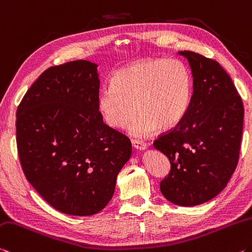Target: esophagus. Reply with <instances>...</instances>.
Listing matches in <instances>:
<instances>
[{
    "label": "esophagus",
    "instance_id": "1",
    "mask_svg": "<svg viewBox=\"0 0 252 252\" xmlns=\"http://www.w3.org/2000/svg\"><path fill=\"white\" fill-rule=\"evenodd\" d=\"M131 144H133L135 150H137V151H144L147 148L146 143H144L142 141H133L131 142Z\"/></svg>",
    "mask_w": 252,
    "mask_h": 252
}]
</instances>
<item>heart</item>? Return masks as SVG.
Returning a JSON list of instances; mask_svg holds the SVG:
<instances>
[{
	"label": "heart",
	"instance_id": "obj_1",
	"mask_svg": "<svg viewBox=\"0 0 252 252\" xmlns=\"http://www.w3.org/2000/svg\"><path fill=\"white\" fill-rule=\"evenodd\" d=\"M193 96V78L179 60L148 59L115 73L111 85L98 94V110L107 126L128 127L133 137L147 138L162 128L179 125L187 116Z\"/></svg>",
	"mask_w": 252,
	"mask_h": 252
}]
</instances>
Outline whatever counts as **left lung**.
Returning a JSON list of instances; mask_svg holds the SVG:
<instances>
[{"label": "left lung", "instance_id": "1", "mask_svg": "<svg viewBox=\"0 0 252 252\" xmlns=\"http://www.w3.org/2000/svg\"><path fill=\"white\" fill-rule=\"evenodd\" d=\"M177 53L191 68V105L183 121L159 136L154 147L171 163L170 173L159 184L165 199L194 207L219 194L236 171L245 110L219 63L192 51Z\"/></svg>", "mask_w": 252, "mask_h": 252}]
</instances>
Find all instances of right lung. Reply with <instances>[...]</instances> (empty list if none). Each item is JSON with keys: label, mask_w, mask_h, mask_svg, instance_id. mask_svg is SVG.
Masks as SVG:
<instances>
[{"label": "right lung", "mask_w": 252, "mask_h": 252, "mask_svg": "<svg viewBox=\"0 0 252 252\" xmlns=\"http://www.w3.org/2000/svg\"><path fill=\"white\" fill-rule=\"evenodd\" d=\"M97 68L76 60L47 69L16 110L24 175L51 207L70 216L101 211L131 155L129 139L102 122Z\"/></svg>", "instance_id": "1"}]
</instances>
